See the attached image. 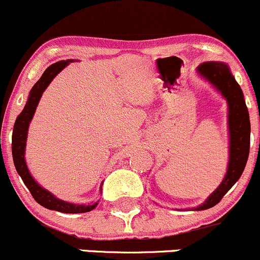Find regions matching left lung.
Instances as JSON below:
<instances>
[{
  "label": "left lung",
  "instance_id": "left-lung-1",
  "mask_svg": "<svg viewBox=\"0 0 260 260\" xmlns=\"http://www.w3.org/2000/svg\"><path fill=\"white\" fill-rule=\"evenodd\" d=\"M199 75L210 82L228 102L229 127V162L226 174L219 187L194 210H204L214 207L240 178L250 147V122L242 88L237 83L231 70L222 62H204L197 68Z\"/></svg>",
  "mask_w": 260,
  "mask_h": 260
}]
</instances>
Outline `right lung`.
I'll use <instances>...</instances> for the list:
<instances>
[{"instance_id": "1", "label": "right lung", "mask_w": 260, "mask_h": 260, "mask_svg": "<svg viewBox=\"0 0 260 260\" xmlns=\"http://www.w3.org/2000/svg\"><path fill=\"white\" fill-rule=\"evenodd\" d=\"M72 59H67V61H59L56 63L51 64L47 70L43 72L41 78L38 80L35 86L32 87L31 92H29L28 100H27L26 106H24L23 111L21 112L20 116L17 117L15 122V127H13V135H12V155H13V163H15L16 171L20 174V177L31 192L32 197L38 204H41L45 208L51 210H57V212L62 213H86L91 212L97 207L98 202L94 204H75L68 203V202L61 201V199L56 198L52 193L46 190L45 188L41 187L40 184L32 178L31 173H29L28 168H27L26 160H24V151H26V141H27V132H28L29 122H31L32 117H34L36 107L40 102V98L42 95L45 89L47 88L48 84L51 83L52 80L61 72L62 70L67 66ZM102 184L101 183L100 192L102 193Z\"/></svg>"}]
</instances>
